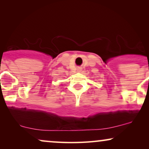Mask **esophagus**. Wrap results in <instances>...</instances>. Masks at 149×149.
I'll use <instances>...</instances> for the list:
<instances>
[{
	"mask_svg": "<svg viewBox=\"0 0 149 149\" xmlns=\"http://www.w3.org/2000/svg\"><path fill=\"white\" fill-rule=\"evenodd\" d=\"M77 70H78V71H80V70H81V68H77Z\"/></svg>",
	"mask_w": 149,
	"mask_h": 149,
	"instance_id": "obj_1",
	"label": "esophagus"
}]
</instances>
